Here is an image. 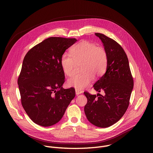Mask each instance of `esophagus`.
<instances>
[{
  "instance_id": "obj_1",
  "label": "esophagus",
  "mask_w": 153,
  "mask_h": 153,
  "mask_svg": "<svg viewBox=\"0 0 153 153\" xmlns=\"http://www.w3.org/2000/svg\"><path fill=\"white\" fill-rule=\"evenodd\" d=\"M75 91H76V94L77 96H78L79 94L82 93V91H81V90H78V89H76Z\"/></svg>"
}]
</instances>
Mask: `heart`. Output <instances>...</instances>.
<instances>
[{
  "mask_svg": "<svg viewBox=\"0 0 153 153\" xmlns=\"http://www.w3.org/2000/svg\"><path fill=\"white\" fill-rule=\"evenodd\" d=\"M79 62H81L80 68L82 72L70 77L68 84L76 89L82 90L92 82L94 76L99 77L105 73L108 63L107 53L103 48L83 40L70 49V55L63 54L60 60L62 71L67 76L73 73L76 63Z\"/></svg>",
  "mask_w": 153,
  "mask_h": 153,
  "instance_id": "obj_1",
  "label": "heart"
}]
</instances>
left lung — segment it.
<instances>
[{"mask_svg": "<svg viewBox=\"0 0 153 153\" xmlns=\"http://www.w3.org/2000/svg\"><path fill=\"white\" fill-rule=\"evenodd\" d=\"M102 41L108 56L105 73L94 84V88L105 95L84 92L87 103L84 111L88 120L100 128H107L118 122L126 112L133 89L127 56L115 40L103 34L95 33Z\"/></svg>", "mask_w": 153, "mask_h": 153, "instance_id": "8db88e82", "label": "left lung"}]
</instances>
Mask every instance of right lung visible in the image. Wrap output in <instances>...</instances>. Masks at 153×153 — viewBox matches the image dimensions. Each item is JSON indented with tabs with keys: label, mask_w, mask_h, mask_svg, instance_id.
Returning <instances> with one entry per match:
<instances>
[{
	"label": "right lung",
	"mask_w": 153,
	"mask_h": 153,
	"mask_svg": "<svg viewBox=\"0 0 153 153\" xmlns=\"http://www.w3.org/2000/svg\"><path fill=\"white\" fill-rule=\"evenodd\" d=\"M76 39L49 37L26 54L18 78L21 102L31 120L50 126L62 118L75 97L73 88L63 89L61 56Z\"/></svg>",
	"instance_id": "obj_1"
}]
</instances>
